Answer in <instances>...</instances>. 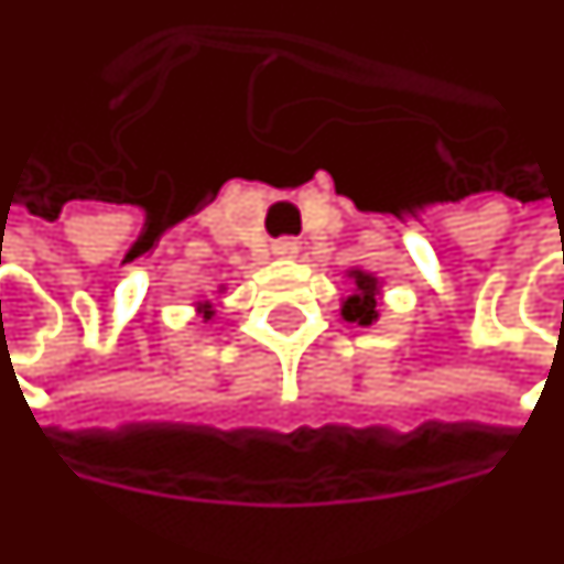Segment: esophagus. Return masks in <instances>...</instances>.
<instances>
[{"label":"esophagus","mask_w":564,"mask_h":564,"mask_svg":"<svg viewBox=\"0 0 564 564\" xmlns=\"http://www.w3.org/2000/svg\"><path fill=\"white\" fill-rule=\"evenodd\" d=\"M271 253L278 256V259H295V256H299V243H295V241H274Z\"/></svg>","instance_id":"obj_1"}]
</instances>
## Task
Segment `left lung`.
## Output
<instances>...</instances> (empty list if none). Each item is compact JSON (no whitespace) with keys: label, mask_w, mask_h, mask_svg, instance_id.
Wrapping results in <instances>:
<instances>
[{"label":"left lung","mask_w":564,"mask_h":564,"mask_svg":"<svg viewBox=\"0 0 564 564\" xmlns=\"http://www.w3.org/2000/svg\"><path fill=\"white\" fill-rule=\"evenodd\" d=\"M348 281L350 293L341 299V317L357 326H372L378 321V305H381V281L366 269H350Z\"/></svg>","instance_id":"1"}]
</instances>
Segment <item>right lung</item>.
Segmentation results:
<instances>
[{"label": "right lung", "instance_id": "obj_1", "mask_svg": "<svg viewBox=\"0 0 564 564\" xmlns=\"http://www.w3.org/2000/svg\"><path fill=\"white\" fill-rule=\"evenodd\" d=\"M195 311H198V317L204 323H210L216 317L214 302H210V299H198V302H195Z\"/></svg>", "mask_w": 564, "mask_h": 564}]
</instances>
